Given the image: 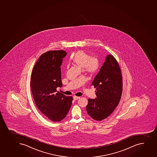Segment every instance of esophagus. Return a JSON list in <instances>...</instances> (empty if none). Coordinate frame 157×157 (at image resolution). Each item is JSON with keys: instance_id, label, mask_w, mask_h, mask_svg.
Listing matches in <instances>:
<instances>
[{"instance_id": "34e87169", "label": "esophagus", "mask_w": 157, "mask_h": 157, "mask_svg": "<svg viewBox=\"0 0 157 157\" xmlns=\"http://www.w3.org/2000/svg\"><path fill=\"white\" fill-rule=\"evenodd\" d=\"M74 99L75 100H76L79 99H80V97H78V96H74Z\"/></svg>"}]
</instances>
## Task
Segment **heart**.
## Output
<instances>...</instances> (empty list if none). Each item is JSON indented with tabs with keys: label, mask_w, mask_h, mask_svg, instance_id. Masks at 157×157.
<instances>
[{
	"label": "heart",
	"mask_w": 157,
	"mask_h": 157,
	"mask_svg": "<svg viewBox=\"0 0 157 157\" xmlns=\"http://www.w3.org/2000/svg\"><path fill=\"white\" fill-rule=\"evenodd\" d=\"M71 61L78 67L83 68L84 71L90 74H93L98 71L100 61L97 58L91 57L90 55L83 51L77 52L71 58Z\"/></svg>",
	"instance_id": "b5f03b06"
}]
</instances>
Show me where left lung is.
Instances as JSON below:
<instances>
[{
  "mask_svg": "<svg viewBox=\"0 0 157 157\" xmlns=\"http://www.w3.org/2000/svg\"><path fill=\"white\" fill-rule=\"evenodd\" d=\"M116 59L109 55L92 86L96 88L97 98L89 99L86 109L96 121L107 118L118 105L122 93V77Z\"/></svg>",
  "mask_w": 157,
  "mask_h": 157,
  "instance_id": "obj_1",
  "label": "left lung"
}]
</instances>
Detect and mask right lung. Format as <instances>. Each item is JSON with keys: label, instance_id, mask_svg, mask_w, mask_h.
<instances>
[{"label": "right lung", "instance_id": "1", "mask_svg": "<svg viewBox=\"0 0 157 157\" xmlns=\"http://www.w3.org/2000/svg\"><path fill=\"white\" fill-rule=\"evenodd\" d=\"M67 54L63 50L45 52L39 57L32 72L30 84L35 102L39 110L54 122L65 118L73 100L72 97L57 90V87L62 86L60 67Z\"/></svg>", "mask_w": 157, "mask_h": 157}]
</instances>
